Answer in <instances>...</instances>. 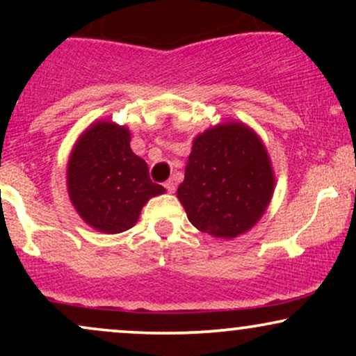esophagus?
<instances>
[{"label": "esophagus", "mask_w": 356, "mask_h": 356, "mask_svg": "<svg viewBox=\"0 0 356 356\" xmlns=\"http://www.w3.org/2000/svg\"><path fill=\"white\" fill-rule=\"evenodd\" d=\"M164 187L167 189V192H169V194H174V191H175V182H174V181H167V182L164 184Z\"/></svg>", "instance_id": "34e87169"}]
</instances>
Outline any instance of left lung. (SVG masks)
Here are the masks:
<instances>
[{
	"label": "left lung",
	"instance_id": "8db88e82",
	"mask_svg": "<svg viewBox=\"0 0 356 356\" xmlns=\"http://www.w3.org/2000/svg\"><path fill=\"white\" fill-rule=\"evenodd\" d=\"M275 191L271 161L254 130L226 122L192 142L177 197L192 226L231 239L251 229Z\"/></svg>",
	"mask_w": 356,
	"mask_h": 356
}]
</instances>
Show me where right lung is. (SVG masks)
I'll use <instances>...</instances> for the list:
<instances>
[{
    "label": "right lung",
    "mask_w": 356,
    "mask_h": 356,
    "mask_svg": "<svg viewBox=\"0 0 356 356\" xmlns=\"http://www.w3.org/2000/svg\"><path fill=\"white\" fill-rule=\"evenodd\" d=\"M67 184L80 218L107 234L130 229L147 201L165 192L130 149L129 129L105 120L90 125L73 145Z\"/></svg>",
    "instance_id": "1"
}]
</instances>
